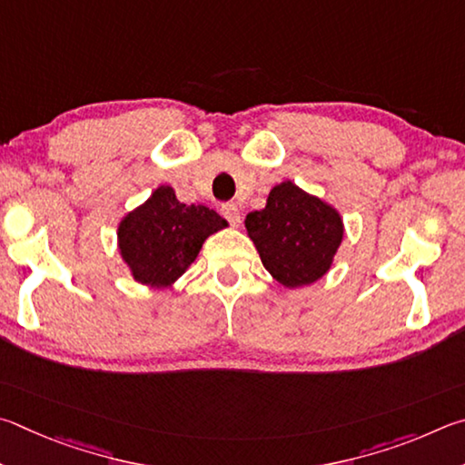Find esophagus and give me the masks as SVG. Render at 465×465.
Returning <instances> with one entry per match:
<instances>
[{"mask_svg":"<svg viewBox=\"0 0 465 465\" xmlns=\"http://www.w3.org/2000/svg\"><path fill=\"white\" fill-rule=\"evenodd\" d=\"M220 212H223V216L232 226H239L241 224V212H239L237 206H234V203H223V208H220Z\"/></svg>","mask_w":465,"mask_h":465,"instance_id":"esophagus-1","label":"esophagus"}]
</instances>
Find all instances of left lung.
I'll use <instances>...</instances> for the list:
<instances>
[{
  "mask_svg": "<svg viewBox=\"0 0 465 465\" xmlns=\"http://www.w3.org/2000/svg\"><path fill=\"white\" fill-rule=\"evenodd\" d=\"M245 226L263 267L286 288L321 280L343 241L339 212L292 182L275 185L265 208L247 214Z\"/></svg>",
  "mask_w": 465,
  "mask_h": 465,
  "instance_id": "left-lung-1",
  "label": "left lung"
}]
</instances>
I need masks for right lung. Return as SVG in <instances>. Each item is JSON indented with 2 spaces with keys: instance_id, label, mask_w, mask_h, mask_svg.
Listing matches in <instances>:
<instances>
[{
  "instance_id": "right-lung-1",
  "label": "right lung",
  "mask_w": 465,
  "mask_h": 465,
  "mask_svg": "<svg viewBox=\"0 0 465 465\" xmlns=\"http://www.w3.org/2000/svg\"><path fill=\"white\" fill-rule=\"evenodd\" d=\"M226 226L214 210L179 202L173 187L159 185L122 218L118 249L138 283L169 288L195 262L203 241Z\"/></svg>"
}]
</instances>
